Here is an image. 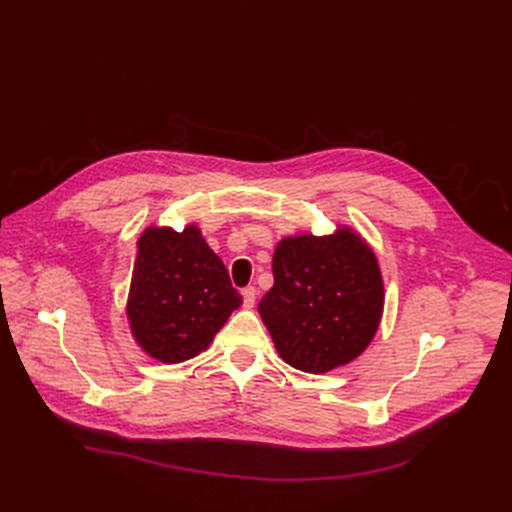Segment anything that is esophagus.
Segmentation results:
<instances>
[{
  "instance_id": "34e87169",
  "label": "esophagus",
  "mask_w": 512,
  "mask_h": 512,
  "mask_svg": "<svg viewBox=\"0 0 512 512\" xmlns=\"http://www.w3.org/2000/svg\"><path fill=\"white\" fill-rule=\"evenodd\" d=\"M256 287H246V289H241V296H243V306L246 308H252L254 306V302H256Z\"/></svg>"
}]
</instances>
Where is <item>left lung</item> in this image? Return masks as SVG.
<instances>
[{"label":"left lung","mask_w":512,"mask_h":512,"mask_svg":"<svg viewBox=\"0 0 512 512\" xmlns=\"http://www.w3.org/2000/svg\"><path fill=\"white\" fill-rule=\"evenodd\" d=\"M275 285L260 304L279 356L298 371L346 367L379 329L385 289L379 260L358 231L283 237L273 254Z\"/></svg>","instance_id":"obj_1"}]
</instances>
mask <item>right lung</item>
<instances>
[{"label": "right lung", "instance_id": "1", "mask_svg": "<svg viewBox=\"0 0 512 512\" xmlns=\"http://www.w3.org/2000/svg\"><path fill=\"white\" fill-rule=\"evenodd\" d=\"M127 321L143 354L177 364L204 352L241 296L198 225H150L137 241Z\"/></svg>", "mask_w": 512, "mask_h": 512}]
</instances>
